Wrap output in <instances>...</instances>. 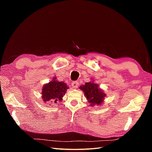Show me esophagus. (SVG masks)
<instances>
[{
  "instance_id": "obj_1",
  "label": "esophagus",
  "mask_w": 152,
  "mask_h": 152,
  "mask_svg": "<svg viewBox=\"0 0 152 152\" xmlns=\"http://www.w3.org/2000/svg\"><path fill=\"white\" fill-rule=\"evenodd\" d=\"M71 84H72V88H74V89H76V88H77L78 87V86H79V83L77 82V81H73L72 82V83H71Z\"/></svg>"
}]
</instances>
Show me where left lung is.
<instances>
[{"label":"left lung","mask_w":152,"mask_h":152,"mask_svg":"<svg viewBox=\"0 0 152 152\" xmlns=\"http://www.w3.org/2000/svg\"><path fill=\"white\" fill-rule=\"evenodd\" d=\"M80 89L84 93L91 106L101 104L104 100L106 94L99 88V85L94 82H87L85 85L80 86Z\"/></svg>","instance_id":"1"}]
</instances>
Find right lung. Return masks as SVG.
Masks as SVG:
<instances>
[{"mask_svg":"<svg viewBox=\"0 0 152 152\" xmlns=\"http://www.w3.org/2000/svg\"><path fill=\"white\" fill-rule=\"evenodd\" d=\"M68 87L63 82H59L54 78L51 82L44 85L42 90V97L44 102L57 104L62 101V98L65 95Z\"/></svg>","mask_w":152,"mask_h":152,"instance_id":"1","label":"right lung"}]
</instances>
